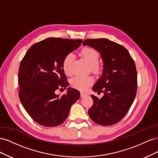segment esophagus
<instances>
[{
  "instance_id": "obj_1",
  "label": "esophagus",
  "mask_w": 158,
  "mask_h": 158,
  "mask_svg": "<svg viewBox=\"0 0 158 158\" xmlns=\"http://www.w3.org/2000/svg\"><path fill=\"white\" fill-rule=\"evenodd\" d=\"M87 95H88V94H86V93H83V92H81V93H80V96H81V98H84V97H85V96H86Z\"/></svg>"
}]
</instances>
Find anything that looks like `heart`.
Masks as SVG:
<instances>
[{
    "label": "heart",
    "instance_id": "b5f03b06",
    "mask_svg": "<svg viewBox=\"0 0 158 158\" xmlns=\"http://www.w3.org/2000/svg\"><path fill=\"white\" fill-rule=\"evenodd\" d=\"M80 55L93 70L98 69L97 64L99 61V56L97 51L90 47H85L80 51ZM73 60V55L69 53L66 55L63 60L62 67L66 74L71 73V63ZM92 82L93 79L90 76H75L71 80V85L73 87L80 91L86 90Z\"/></svg>",
    "mask_w": 158,
    "mask_h": 158
}]
</instances>
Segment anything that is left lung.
I'll return each mask as SVG.
<instances>
[{"label": "left lung", "instance_id": "1", "mask_svg": "<svg viewBox=\"0 0 158 158\" xmlns=\"http://www.w3.org/2000/svg\"><path fill=\"white\" fill-rule=\"evenodd\" d=\"M83 45L98 51L103 63V73L92 88L103 95L99 98L91 95L94 103L88 110L89 116L99 125H114L125 116L136 97L135 61L125 47L105 38L85 40Z\"/></svg>", "mask_w": 158, "mask_h": 158}]
</instances>
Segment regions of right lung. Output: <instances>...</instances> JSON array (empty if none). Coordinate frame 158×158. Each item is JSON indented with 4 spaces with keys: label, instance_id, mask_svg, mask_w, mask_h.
Returning a JSON list of instances; mask_svg holds the SVG:
<instances>
[{
    "label": "right lung",
    "instance_id": "obj_1",
    "mask_svg": "<svg viewBox=\"0 0 158 158\" xmlns=\"http://www.w3.org/2000/svg\"><path fill=\"white\" fill-rule=\"evenodd\" d=\"M82 41L49 37L33 45L23 56L19 69V98L26 112L40 125L52 127L64 123L71 106L79 99L80 92L76 89L68 88L62 96L55 91L69 85L63 60Z\"/></svg>",
    "mask_w": 158,
    "mask_h": 158
}]
</instances>
